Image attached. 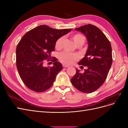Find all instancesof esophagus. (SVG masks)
Returning <instances> with one entry per match:
<instances>
[{
    "label": "esophagus",
    "mask_w": 128,
    "mask_h": 128,
    "mask_svg": "<svg viewBox=\"0 0 128 128\" xmlns=\"http://www.w3.org/2000/svg\"><path fill=\"white\" fill-rule=\"evenodd\" d=\"M62 66H63V67H64V68H67V67H69L68 65L65 64H62Z\"/></svg>",
    "instance_id": "obj_1"
}]
</instances>
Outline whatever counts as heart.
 I'll return each mask as SVG.
<instances>
[{
  "label": "heart",
  "instance_id": "b5f03b06",
  "mask_svg": "<svg viewBox=\"0 0 128 128\" xmlns=\"http://www.w3.org/2000/svg\"><path fill=\"white\" fill-rule=\"evenodd\" d=\"M72 38L76 45H82L84 44L85 41H86V38H85L84 36L80 34H74ZM64 40V37H61L57 40L56 42V49H60L61 48ZM58 58H59V60L62 62L67 64H69L74 62L77 59L78 56L75 54L64 51L59 53V55H58Z\"/></svg>",
  "mask_w": 128,
  "mask_h": 128
}]
</instances>
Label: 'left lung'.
Returning a JSON list of instances; mask_svg holds the SVG:
<instances>
[{"mask_svg":"<svg viewBox=\"0 0 128 128\" xmlns=\"http://www.w3.org/2000/svg\"><path fill=\"white\" fill-rule=\"evenodd\" d=\"M75 29L83 34L88 40L86 55L78 62L87 68L83 73L76 69L71 82L77 90L89 94L99 88L107 78L113 61L112 47L106 36L95 26L88 24Z\"/></svg>","mask_w":128,"mask_h":128,"instance_id":"left-lung-1","label":"left lung"}]
</instances>
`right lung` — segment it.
<instances>
[{
  "label": "right lung",
  "instance_id": "obj_1",
  "mask_svg": "<svg viewBox=\"0 0 128 128\" xmlns=\"http://www.w3.org/2000/svg\"><path fill=\"white\" fill-rule=\"evenodd\" d=\"M71 30H58L41 25L22 37L16 47V63L19 75L27 88L41 92L52 86L57 74L62 69V66L53 59V67H44V60L51 58L58 38Z\"/></svg>",
  "mask_w": 128,
  "mask_h": 128
}]
</instances>
